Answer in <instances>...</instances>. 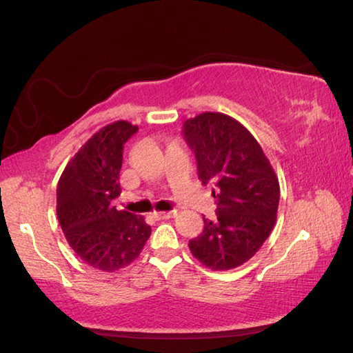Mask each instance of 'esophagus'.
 I'll return each instance as SVG.
<instances>
[{
    "label": "esophagus",
    "instance_id": "esophagus-1",
    "mask_svg": "<svg viewBox=\"0 0 353 353\" xmlns=\"http://www.w3.org/2000/svg\"><path fill=\"white\" fill-rule=\"evenodd\" d=\"M174 216V211H159V212H154L153 217L156 220H165V219H170Z\"/></svg>",
    "mask_w": 353,
    "mask_h": 353
}]
</instances>
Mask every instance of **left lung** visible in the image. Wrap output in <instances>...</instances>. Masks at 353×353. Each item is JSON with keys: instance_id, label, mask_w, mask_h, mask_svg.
Here are the masks:
<instances>
[{"instance_id": "1", "label": "left lung", "mask_w": 353, "mask_h": 353, "mask_svg": "<svg viewBox=\"0 0 353 353\" xmlns=\"http://www.w3.org/2000/svg\"><path fill=\"white\" fill-rule=\"evenodd\" d=\"M197 159L199 179L212 186L217 219L203 217V232L190 251L212 271H230L254 257L277 220L280 183L250 130L225 113L205 112L183 123Z\"/></svg>"}]
</instances>
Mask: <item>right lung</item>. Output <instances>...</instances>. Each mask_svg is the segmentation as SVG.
I'll list each match as a JSON object with an SVG mask.
<instances>
[{
	"instance_id": "1",
	"label": "right lung",
	"mask_w": 353,
	"mask_h": 353,
	"mask_svg": "<svg viewBox=\"0 0 353 353\" xmlns=\"http://www.w3.org/2000/svg\"><path fill=\"white\" fill-rule=\"evenodd\" d=\"M136 131L127 121L102 127L68 161L58 182L57 214L68 245L103 272L133 263L151 234L142 216L110 205L121 194L123 143Z\"/></svg>"
}]
</instances>
